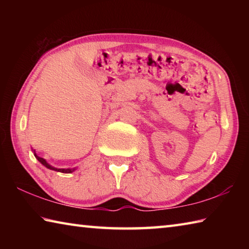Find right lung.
I'll return each mask as SVG.
<instances>
[{
  "label": "right lung",
  "instance_id": "obj_1",
  "mask_svg": "<svg viewBox=\"0 0 249 249\" xmlns=\"http://www.w3.org/2000/svg\"><path fill=\"white\" fill-rule=\"evenodd\" d=\"M34 151V156H35L36 157V159L38 160V161L41 163V165H44L46 168H48V169H50V170H54V171H59V172H64V174H71V172H73L74 170H75V168H68V169H59V168H54V167H53V166H50L49 163L46 161V160L44 159V158H41V157H39V156H37L36 155V153H35V150H33Z\"/></svg>",
  "mask_w": 249,
  "mask_h": 249
}]
</instances>
